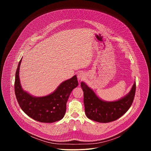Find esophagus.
Here are the masks:
<instances>
[{"instance_id": "34e87169", "label": "esophagus", "mask_w": 151, "mask_h": 151, "mask_svg": "<svg viewBox=\"0 0 151 151\" xmlns=\"http://www.w3.org/2000/svg\"><path fill=\"white\" fill-rule=\"evenodd\" d=\"M85 78V74L83 72H81L78 75V79L79 81H81Z\"/></svg>"}]
</instances>
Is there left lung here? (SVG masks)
I'll list each match as a JSON object with an SVG mask.
<instances>
[{"label": "left lung", "instance_id": "left-lung-1", "mask_svg": "<svg viewBox=\"0 0 151 151\" xmlns=\"http://www.w3.org/2000/svg\"><path fill=\"white\" fill-rule=\"evenodd\" d=\"M83 92L85 112L88 118L96 122L107 123L122 116L131 107L136 92V82L126 96L116 101H106L100 99L85 82L81 83Z\"/></svg>", "mask_w": 151, "mask_h": 151}]
</instances>
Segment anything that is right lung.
<instances>
[{"instance_id":"add662e5","label":"right lung","mask_w":151,"mask_h":151,"mask_svg":"<svg viewBox=\"0 0 151 151\" xmlns=\"http://www.w3.org/2000/svg\"><path fill=\"white\" fill-rule=\"evenodd\" d=\"M22 58L15 73V94L18 103L24 112L32 119L51 123L61 120L66 111V103L72 90L78 85L76 75L63 82L51 94L43 97H35L23 90L19 71Z\"/></svg>"}]
</instances>
